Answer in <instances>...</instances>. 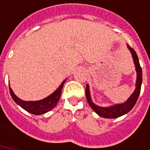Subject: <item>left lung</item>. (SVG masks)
I'll return each mask as SVG.
<instances>
[{
	"mask_svg": "<svg viewBox=\"0 0 150 150\" xmlns=\"http://www.w3.org/2000/svg\"><path fill=\"white\" fill-rule=\"evenodd\" d=\"M128 50L131 51L132 57H133L134 63L135 65L136 72H137V80L135 83V90L134 91V93L130 96V98L126 100L124 103L122 104H116L115 105L109 106V107H100L97 105L92 101L91 97H90V88L89 85H86V97L87 99V101L91 108H93V110L95 112L98 116L104 117V118L112 119V118H118L120 116H123L133 108L134 105L137 102V100L139 98V96L140 94L141 91V86L142 82V67L139 64V57L136 54V52L134 50V49L131 48L127 45Z\"/></svg>",
	"mask_w": 150,
	"mask_h": 150,
	"instance_id": "obj_1",
	"label": "left lung"
}]
</instances>
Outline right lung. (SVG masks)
<instances>
[{"label":"right lung","mask_w":150,"mask_h":150,"mask_svg":"<svg viewBox=\"0 0 150 150\" xmlns=\"http://www.w3.org/2000/svg\"><path fill=\"white\" fill-rule=\"evenodd\" d=\"M65 81L66 79L63 81L57 90H55L52 94L48 96L47 98L40 100H35V101H26V100H21L15 94L10 86H9V90H10V93H11L12 99L21 108L34 115H42V114L48 112L49 111L52 110V108L57 105V103L60 100L62 88Z\"/></svg>","instance_id":"right-lung-1"}]
</instances>
